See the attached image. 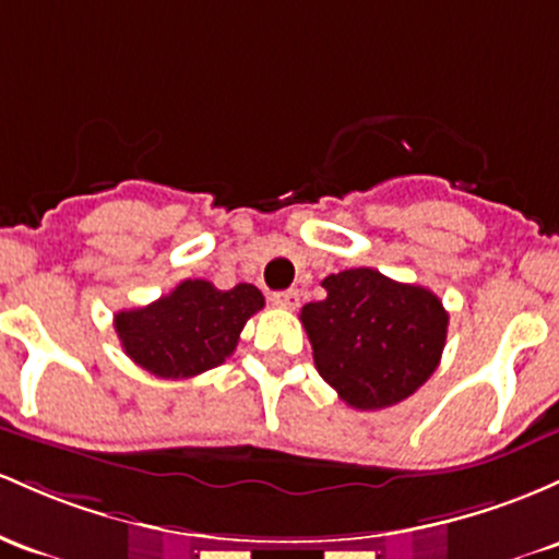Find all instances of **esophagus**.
Instances as JSON below:
<instances>
[{
  "mask_svg": "<svg viewBox=\"0 0 559 559\" xmlns=\"http://www.w3.org/2000/svg\"><path fill=\"white\" fill-rule=\"evenodd\" d=\"M270 302L275 305V308H284V310H294L299 308V294L289 289V292H273V297H270Z\"/></svg>",
  "mask_w": 559,
  "mask_h": 559,
  "instance_id": "obj_1",
  "label": "esophagus"
}]
</instances>
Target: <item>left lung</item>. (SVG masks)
Returning <instances> with one entry per match:
<instances>
[{"label":"left lung","instance_id":"obj_1","mask_svg":"<svg viewBox=\"0 0 559 559\" xmlns=\"http://www.w3.org/2000/svg\"><path fill=\"white\" fill-rule=\"evenodd\" d=\"M299 312L316 369L347 406L377 411L414 395L438 369L449 312L425 286L353 267L323 278Z\"/></svg>","mask_w":559,"mask_h":559}]
</instances>
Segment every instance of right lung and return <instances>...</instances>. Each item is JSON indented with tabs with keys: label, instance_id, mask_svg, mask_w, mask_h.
I'll list each match as a JSON object with an SVG mask.
<instances>
[{
	"label": "right lung",
	"instance_id": "add662e5",
	"mask_svg": "<svg viewBox=\"0 0 559 559\" xmlns=\"http://www.w3.org/2000/svg\"><path fill=\"white\" fill-rule=\"evenodd\" d=\"M265 297L257 286L219 292L210 281L188 278L145 308L116 312L121 347L140 369L162 379H190L225 364L241 329Z\"/></svg>",
	"mask_w": 559,
	"mask_h": 559
}]
</instances>
